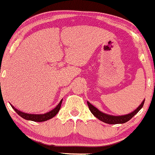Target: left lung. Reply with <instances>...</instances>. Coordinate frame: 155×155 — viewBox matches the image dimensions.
I'll return each instance as SVG.
<instances>
[{
    "label": "left lung",
    "mask_w": 155,
    "mask_h": 155,
    "mask_svg": "<svg viewBox=\"0 0 155 155\" xmlns=\"http://www.w3.org/2000/svg\"><path fill=\"white\" fill-rule=\"evenodd\" d=\"M144 101L140 103V105L135 109V110H133V112L130 113L128 114H125V115H121V116H114V115H110V114H105V113L100 111L99 109H97L96 107H94V105H92L89 102L87 101V104H88V107H89V110L91 112V114H93L95 117H97V119L100 121H103V122L106 123V124H124V123L127 122L129 120H130L136 114H138V112L140 109L142 108V107L143 106Z\"/></svg>",
    "instance_id": "8db88e82"
}]
</instances>
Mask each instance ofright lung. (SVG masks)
Returning <instances> with one entry per match:
<instances>
[{
    "label": "right lung",
    "instance_id": "1",
    "mask_svg": "<svg viewBox=\"0 0 155 155\" xmlns=\"http://www.w3.org/2000/svg\"><path fill=\"white\" fill-rule=\"evenodd\" d=\"M63 99L60 101V102L58 103V105L55 107L54 109L51 110L49 112L45 113V114H27V113H24L22 112V111L17 110V108H15L13 105H12V107L14 109L17 114L19 116H21L22 118H23L24 119L26 120H30V121H36V122H41V121H48L52 118H53L54 116L56 115L58 113L59 110L61 108V102Z\"/></svg>",
    "mask_w": 155,
    "mask_h": 155
}]
</instances>
